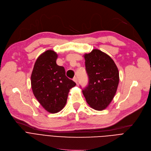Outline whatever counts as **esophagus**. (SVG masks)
Segmentation results:
<instances>
[{"label":"esophagus","mask_w":151,"mask_h":151,"mask_svg":"<svg viewBox=\"0 0 151 151\" xmlns=\"http://www.w3.org/2000/svg\"><path fill=\"white\" fill-rule=\"evenodd\" d=\"M73 81H74L76 83H77V82H78V79H77V77H74V78H73Z\"/></svg>","instance_id":"1"}]
</instances>
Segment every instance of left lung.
Returning a JSON list of instances; mask_svg holds the SVG:
<instances>
[{"label":"left lung","instance_id":"obj_1","mask_svg":"<svg viewBox=\"0 0 151 151\" xmlns=\"http://www.w3.org/2000/svg\"><path fill=\"white\" fill-rule=\"evenodd\" d=\"M88 84L82 92L87 103L97 111L112 101L119 82V70L111 57L98 49L84 55Z\"/></svg>","mask_w":151,"mask_h":151}]
</instances>
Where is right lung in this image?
<instances>
[{
    "instance_id": "right-lung-1",
    "label": "right lung",
    "mask_w": 151,
    "mask_h": 151,
    "mask_svg": "<svg viewBox=\"0 0 151 151\" xmlns=\"http://www.w3.org/2000/svg\"><path fill=\"white\" fill-rule=\"evenodd\" d=\"M58 55L48 50L41 54L34 64L31 87L35 97L50 113L61 111L67 102L69 90L76 83L66 76L64 67L57 65Z\"/></svg>"
}]
</instances>
